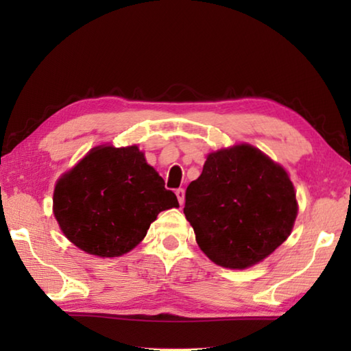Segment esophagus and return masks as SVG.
I'll list each match as a JSON object with an SVG mask.
<instances>
[{
    "mask_svg": "<svg viewBox=\"0 0 351 351\" xmlns=\"http://www.w3.org/2000/svg\"><path fill=\"white\" fill-rule=\"evenodd\" d=\"M176 197H178V202H180V205H184L185 191H184L182 189H178V190H176Z\"/></svg>",
    "mask_w": 351,
    "mask_h": 351,
    "instance_id": "34e87169",
    "label": "esophagus"
}]
</instances>
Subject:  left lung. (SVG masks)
Wrapping results in <instances>:
<instances>
[{
	"label": "left lung",
	"mask_w": 351,
	"mask_h": 351,
	"mask_svg": "<svg viewBox=\"0 0 351 351\" xmlns=\"http://www.w3.org/2000/svg\"><path fill=\"white\" fill-rule=\"evenodd\" d=\"M297 211L285 169L245 143L211 152L202 175L185 191L184 214L200 250L234 270L278 249L293 230Z\"/></svg>",
	"instance_id": "left-lung-1"
}]
</instances>
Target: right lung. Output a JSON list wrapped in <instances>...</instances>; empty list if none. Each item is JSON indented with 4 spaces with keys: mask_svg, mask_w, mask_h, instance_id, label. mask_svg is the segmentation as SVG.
Segmentation results:
<instances>
[{
    "mask_svg": "<svg viewBox=\"0 0 351 351\" xmlns=\"http://www.w3.org/2000/svg\"><path fill=\"white\" fill-rule=\"evenodd\" d=\"M52 202L66 238L101 258L128 253L156 215L180 206L136 145L93 147L57 181Z\"/></svg>",
    "mask_w": 351,
    "mask_h": 351,
    "instance_id": "right-lung-1",
    "label": "right lung"
}]
</instances>
